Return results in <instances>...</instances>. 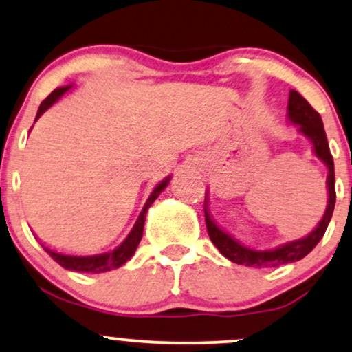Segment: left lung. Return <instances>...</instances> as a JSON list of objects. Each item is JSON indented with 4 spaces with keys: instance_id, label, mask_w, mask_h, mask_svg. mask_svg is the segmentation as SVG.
<instances>
[{
    "instance_id": "1",
    "label": "left lung",
    "mask_w": 352,
    "mask_h": 352,
    "mask_svg": "<svg viewBox=\"0 0 352 352\" xmlns=\"http://www.w3.org/2000/svg\"><path fill=\"white\" fill-rule=\"evenodd\" d=\"M288 119L293 124L300 125V132L306 135L313 144L314 155L318 157L321 162H324L328 167V207H326L324 215L318 227L309 233V235L300 238V240L288 241V243L276 246L272 250H253L240 241L235 240L227 232H223L220 227H217L215 221L210 217V212L205 204V223L212 243L220 250V253L230 261L245 266H254V268H276V266L294 263L305 258L311 250L319 243L322 235H324L326 228H328L331 217L334 212V204H336V188H334V162L333 155L329 152V144L326 139L324 125H322L321 116L311 107V104L306 100L300 92L289 91L288 100Z\"/></svg>"
}]
</instances>
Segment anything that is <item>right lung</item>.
Wrapping results in <instances>:
<instances>
[{"mask_svg": "<svg viewBox=\"0 0 352 352\" xmlns=\"http://www.w3.org/2000/svg\"><path fill=\"white\" fill-rule=\"evenodd\" d=\"M72 86H64V87H58L54 89V91L51 92L50 96H47L46 99L43 100L41 106L38 109V114H36V120L41 117L44 112L50 109L52 104L58 100L60 96L64 94V92L69 91ZM168 182H170V177H167V179L160 182L159 185H157L155 188H153V192L151 193V197H148L147 201H145L142 212H140L139 218H137L134 228H132V232L129 233L127 238L117 246L116 250H112V252H107V253H100V254H89V256H76V254H64V253H58L54 252V250L47 248V246L43 245V248L46 250L47 254L52 258L54 261H58V263L63 266V268L66 270H72V272H79V273H106V272H111V270H116L119 268V266H122L125 261L129 260V258L132 256V254L135 253L137 246H139L140 240H142V233H144V223H145V213H147V210L151 205L155 201L157 197L160 195V192L167 187Z\"/></svg>", "mask_w": 352, "mask_h": 352, "instance_id": "obj_1", "label": "right lung"}]
</instances>
